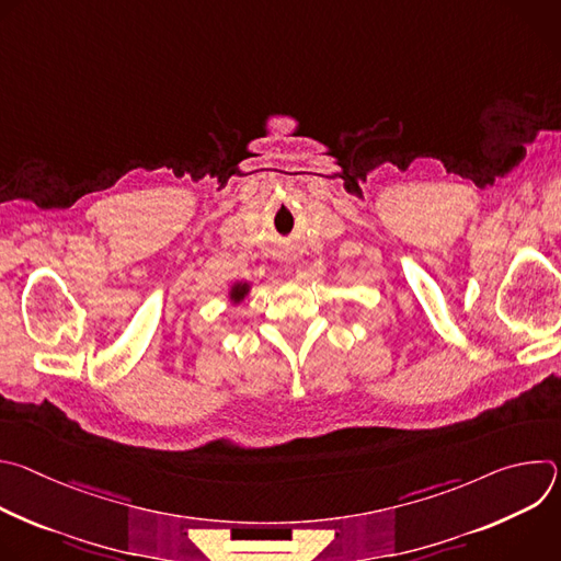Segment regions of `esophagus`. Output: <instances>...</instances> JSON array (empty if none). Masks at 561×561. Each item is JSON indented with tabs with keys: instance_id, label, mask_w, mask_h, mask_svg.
<instances>
[{
	"instance_id": "obj_1",
	"label": "esophagus",
	"mask_w": 561,
	"mask_h": 561,
	"mask_svg": "<svg viewBox=\"0 0 561 561\" xmlns=\"http://www.w3.org/2000/svg\"><path fill=\"white\" fill-rule=\"evenodd\" d=\"M282 273H284V277H293V266L290 264H286V266H282Z\"/></svg>"
}]
</instances>
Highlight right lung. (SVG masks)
<instances>
[{
    "instance_id": "add662e5",
    "label": "right lung",
    "mask_w": 561,
    "mask_h": 561,
    "mask_svg": "<svg viewBox=\"0 0 561 561\" xmlns=\"http://www.w3.org/2000/svg\"><path fill=\"white\" fill-rule=\"evenodd\" d=\"M251 293V282H234L230 288H228V299L230 304H242Z\"/></svg>"
}]
</instances>
